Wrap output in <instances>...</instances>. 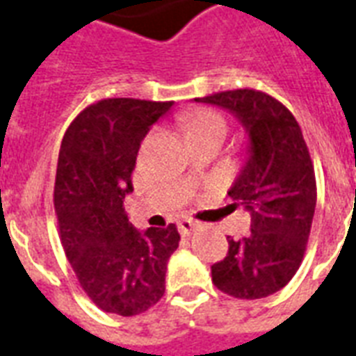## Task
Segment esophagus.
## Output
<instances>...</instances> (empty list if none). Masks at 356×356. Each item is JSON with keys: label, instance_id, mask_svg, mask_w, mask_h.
Segmentation results:
<instances>
[{"label": "esophagus", "instance_id": "obj_1", "mask_svg": "<svg viewBox=\"0 0 356 356\" xmlns=\"http://www.w3.org/2000/svg\"><path fill=\"white\" fill-rule=\"evenodd\" d=\"M177 228L183 236H191L192 230L196 228V222H194L192 218H181V220L177 222Z\"/></svg>", "mask_w": 356, "mask_h": 356}]
</instances>
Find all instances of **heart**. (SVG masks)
I'll return each mask as SVG.
<instances>
[{"label": "heart", "mask_w": 356, "mask_h": 356, "mask_svg": "<svg viewBox=\"0 0 356 356\" xmlns=\"http://www.w3.org/2000/svg\"><path fill=\"white\" fill-rule=\"evenodd\" d=\"M188 138H198L205 131L225 130V118L213 109H194L185 118Z\"/></svg>", "instance_id": "heart-1"}]
</instances>
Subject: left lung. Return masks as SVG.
I'll list each match as a JSON object with an SVG mask.
<instances>
[{
	"instance_id": "8db88e82",
	"label": "left lung",
	"mask_w": 356,
	"mask_h": 356,
	"mask_svg": "<svg viewBox=\"0 0 356 356\" xmlns=\"http://www.w3.org/2000/svg\"><path fill=\"white\" fill-rule=\"evenodd\" d=\"M196 102L225 107L241 120L251 158L228 192L251 213L247 238H228V252L211 266L218 291L239 300L266 298L298 272L309 239L317 183L302 128L285 105L254 88L215 92Z\"/></svg>"
}]
</instances>
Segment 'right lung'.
Listing matches in <instances>:
<instances>
[{"instance_id":"1","label":"right lung","mask_w":356,"mask_h":356,"mask_svg":"<svg viewBox=\"0 0 356 356\" xmlns=\"http://www.w3.org/2000/svg\"><path fill=\"white\" fill-rule=\"evenodd\" d=\"M173 102L107 97L84 107L58 154L54 211L79 285L105 313L131 317L165 292V268L179 247L175 225L141 234L128 222L141 139Z\"/></svg>"}]
</instances>
